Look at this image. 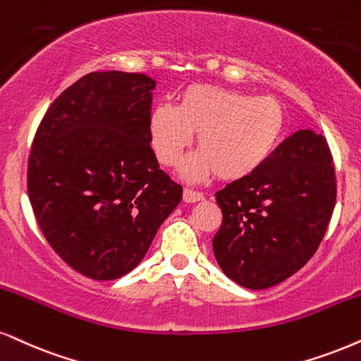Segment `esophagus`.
<instances>
[{"mask_svg": "<svg viewBox=\"0 0 361 361\" xmlns=\"http://www.w3.org/2000/svg\"><path fill=\"white\" fill-rule=\"evenodd\" d=\"M204 199V194L202 192H197V190H192V189H184V202H199Z\"/></svg>", "mask_w": 361, "mask_h": 361, "instance_id": "34e87169", "label": "esophagus"}]
</instances>
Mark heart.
Returning a JSON list of instances; mask_svg holds the SVG:
<instances>
[{
  "mask_svg": "<svg viewBox=\"0 0 361 361\" xmlns=\"http://www.w3.org/2000/svg\"><path fill=\"white\" fill-rule=\"evenodd\" d=\"M286 127L283 105L274 99L206 83L185 87L176 106L159 104L149 130L162 166L179 162L195 135L199 152L182 166V176L201 179L216 172L222 180H239L264 166Z\"/></svg>",
  "mask_w": 361,
  "mask_h": 361,
  "instance_id": "1",
  "label": "heart"
}]
</instances>
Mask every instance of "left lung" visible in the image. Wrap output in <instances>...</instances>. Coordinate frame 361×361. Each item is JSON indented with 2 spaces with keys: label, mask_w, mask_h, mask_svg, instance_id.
<instances>
[{
  "label": "left lung",
  "mask_w": 361,
  "mask_h": 361,
  "mask_svg": "<svg viewBox=\"0 0 361 361\" xmlns=\"http://www.w3.org/2000/svg\"><path fill=\"white\" fill-rule=\"evenodd\" d=\"M331 160L323 135L300 130L276 147L259 171L217 190L222 224L212 249L228 278L266 289L313 257L336 202Z\"/></svg>",
  "instance_id": "left-lung-1"
}]
</instances>
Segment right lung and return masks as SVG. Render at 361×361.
Here are the masks:
<instances>
[{
	"instance_id": "1",
	"label": "right lung",
	"mask_w": 361,
	"mask_h": 361,
	"mask_svg": "<svg viewBox=\"0 0 361 361\" xmlns=\"http://www.w3.org/2000/svg\"><path fill=\"white\" fill-rule=\"evenodd\" d=\"M154 87L142 73H88L53 102L31 144L26 182L39 229L97 281L135 268L182 199L150 145Z\"/></svg>"
}]
</instances>
